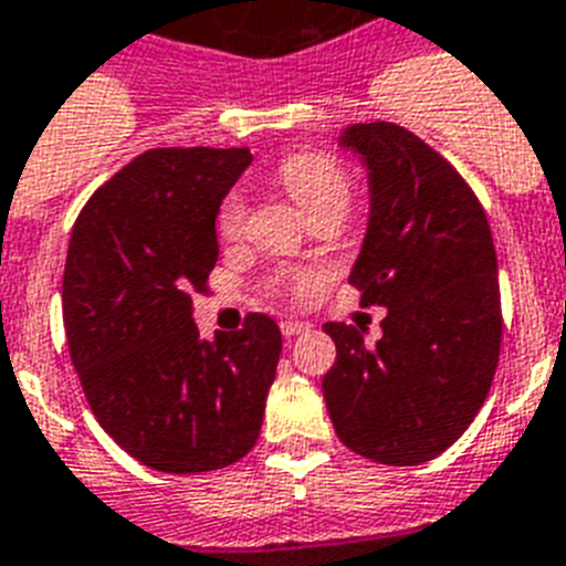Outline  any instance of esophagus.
Returning <instances> with one entry per match:
<instances>
[{"instance_id": "34e87169", "label": "esophagus", "mask_w": 566, "mask_h": 566, "mask_svg": "<svg viewBox=\"0 0 566 566\" xmlns=\"http://www.w3.org/2000/svg\"><path fill=\"white\" fill-rule=\"evenodd\" d=\"M307 328H311V325L296 323V319H284V323H282L284 337H296V334H302V331H307Z\"/></svg>"}]
</instances>
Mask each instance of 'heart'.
Instances as JSON below:
<instances>
[{"instance_id":"1","label":"heart","mask_w":566,"mask_h":566,"mask_svg":"<svg viewBox=\"0 0 566 566\" xmlns=\"http://www.w3.org/2000/svg\"><path fill=\"white\" fill-rule=\"evenodd\" d=\"M279 179L311 220L325 218V214L343 218L352 203V179L337 159L325 154L305 150V154L287 156L279 165ZM243 223H247V200L241 191H232L218 211L220 235L232 241L243 232Z\"/></svg>"}]
</instances>
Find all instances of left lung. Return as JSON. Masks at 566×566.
Returning a JSON list of instances; mask_svg holds the SVG:
<instances>
[{"instance_id":"left-lung-1","label":"left lung","mask_w":566,"mask_h":566,"mask_svg":"<svg viewBox=\"0 0 566 566\" xmlns=\"http://www.w3.org/2000/svg\"><path fill=\"white\" fill-rule=\"evenodd\" d=\"M339 148L369 174V227L348 282L387 307L384 337L328 323L337 360L323 395L339 442L380 465H421L465 433L503 337L497 252L459 171L392 122L352 124Z\"/></svg>"}]
</instances>
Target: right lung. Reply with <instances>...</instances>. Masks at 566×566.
I'll return each instance as SVG.
<instances>
[{"mask_svg": "<svg viewBox=\"0 0 566 566\" xmlns=\"http://www.w3.org/2000/svg\"><path fill=\"white\" fill-rule=\"evenodd\" d=\"M247 148H156L90 197L69 238L63 325L98 424L142 465L218 471L259 442L282 331L250 314L203 339L191 291L218 261L220 203Z\"/></svg>", "mask_w": 566, "mask_h": 566, "instance_id": "1", "label": "right lung"}]
</instances>
